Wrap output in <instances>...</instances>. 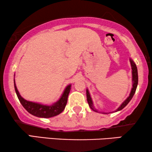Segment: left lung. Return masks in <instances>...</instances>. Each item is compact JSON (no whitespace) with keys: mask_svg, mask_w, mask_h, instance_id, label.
Here are the masks:
<instances>
[{"mask_svg":"<svg viewBox=\"0 0 152 152\" xmlns=\"http://www.w3.org/2000/svg\"><path fill=\"white\" fill-rule=\"evenodd\" d=\"M130 62H131V65H132V69L133 88L132 89V91H131V93H130L129 96L127 97V99H126V100L124 101V102L122 104L121 106H120V107L118 108V109L116 110L115 112L118 111H120V110H122V109H123V108L125 107L128 104V103L129 102L131 101V99H132L133 96H134V93H135V92H136L137 86H138V70H137L136 65V64H135L134 62L133 61V60H132V59H130ZM86 97H87V101H88L89 107H90L91 109H92V110H93V111L97 112L96 110H95V109H94V107H93L92 99H91V97L90 96V94H89V92H88V90H86Z\"/></svg>","mask_w":152,"mask_h":152,"instance_id":"1","label":"left lung"}]
</instances>
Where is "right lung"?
Returning <instances> with one entry per match:
<instances>
[{"instance_id": "1", "label": "right lung", "mask_w": 152, "mask_h": 152, "mask_svg": "<svg viewBox=\"0 0 152 152\" xmlns=\"http://www.w3.org/2000/svg\"><path fill=\"white\" fill-rule=\"evenodd\" d=\"M70 86H71V85H68L66 87L63 95H62L59 101H57V102L51 106H46L27 101L23 98L20 95L19 93H18L15 84V82H14V88H15L16 93L23 107L32 115L37 116V117L45 118L54 117V116L59 115V113H61L64 111L66 104H67L68 96L70 91Z\"/></svg>"}]
</instances>
